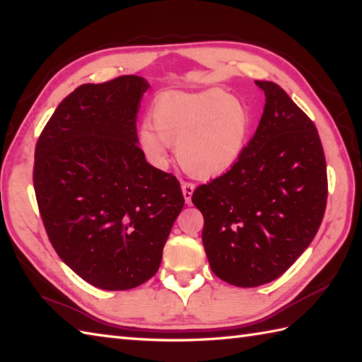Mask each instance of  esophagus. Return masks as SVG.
<instances>
[{"instance_id":"obj_1","label":"esophagus","mask_w":362,"mask_h":362,"mask_svg":"<svg viewBox=\"0 0 362 362\" xmlns=\"http://www.w3.org/2000/svg\"><path fill=\"white\" fill-rule=\"evenodd\" d=\"M194 185L193 183L189 182H182V193H183V197H185L187 204H191V196H193L194 193Z\"/></svg>"}]
</instances>
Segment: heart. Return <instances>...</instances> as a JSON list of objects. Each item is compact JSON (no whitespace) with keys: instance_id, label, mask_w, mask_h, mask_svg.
<instances>
[{"instance_id":"heart-1","label":"heart","mask_w":362,"mask_h":362,"mask_svg":"<svg viewBox=\"0 0 362 362\" xmlns=\"http://www.w3.org/2000/svg\"><path fill=\"white\" fill-rule=\"evenodd\" d=\"M152 125L140 129V144L158 168L169 161V144L187 171L210 179L232 168L249 132V113L226 91L210 88L197 93H166L151 112Z\"/></svg>"}]
</instances>
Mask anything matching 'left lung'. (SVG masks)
<instances>
[{"mask_svg":"<svg viewBox=\"0 0 362 362\" xmlns=\"http://www.w3.org/2000/svg\"><path fill=\"white\" fill-rule=\"evenodd\" d=\"M266 104L230 171L196 188L202 243L214 275L255 288L279 279L316 236L327 206V165L314 122L286 91L257 81Z\"/></svg>","mask_w":362,"mask_h":362,"instance_id":"obj_1","label":"left lung"}]
</instances>
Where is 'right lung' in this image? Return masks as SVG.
<instances>
[{"mask_svg":"<svg viewBox=\"0 0 362 362\" xmlns=\"http://www.w3.org/2000/svg\"><path fill=\"white\" fill-rule=\"evenodd\" d=\"M148 88L140 76L83 83L57 105L35 146L34 189L52 247L105 291L156 275L185 204L179 180L138 148L136 115Z\"/></svg>","mask_w":362,"mask_h":362,"instance_id":"right-lung-1","label":"right lung"}]
</instances>
